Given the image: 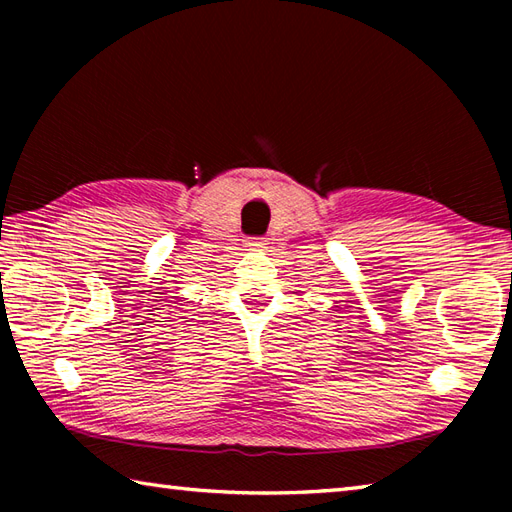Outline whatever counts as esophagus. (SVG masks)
Instances as JSON below:
<instances>
[{
	"label": "esophagus",
	"mask_w": 512,
	"mask_h": 512,
	"mask_svg": "<svg viewBox=\"0 0 512 512\" xmlns=\"http://www.w3.org/2000/svg\"><path fill=\"white\" fill-rule=\"evenodd\" d=\"M246 246H248V250H262V248H266V242L262 237H250Z\"/></svg>",
	"instance_id": "esophagus-1"
}]
</instances>
